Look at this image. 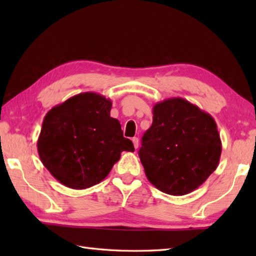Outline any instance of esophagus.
<instances>
[{
	"instance_id": "34e87169",
	"label": "esophagus",
	"mask_w": 256,
	"mask_h": 256,
	"mask_svg": "<svg viewBox=\"0 0 256 256\" xmlns=\"http://www.w3.org/2000/svg\"><path fill=\"white\" fill-rule=\"evenodd\" d=\"M132 142L134 144V148H138V138H132Z\"/></svg>"
}]
</instances>
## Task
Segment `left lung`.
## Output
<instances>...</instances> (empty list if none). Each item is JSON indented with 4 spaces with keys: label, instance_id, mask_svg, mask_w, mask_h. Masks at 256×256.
<instances>
[{
    "label": "left lung",
    "instance_id": "8db88e82",
    "mask_svg": "<svg viewBox=\"0 0 256 256\" xmlns=\"http://www.w3.org/2000/svg\"><path fill=\"white\" fill-rule=\"evenodd\" d=\"M221 140L214 118L182 98L156 103L138 155L146 177L160 192L184 196L219 165Z\"/></svg>",
    "mask_w": 256,
    "mask_h": 256
}]
</instances>
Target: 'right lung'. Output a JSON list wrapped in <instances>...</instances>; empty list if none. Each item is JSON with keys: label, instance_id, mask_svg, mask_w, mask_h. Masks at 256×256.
I'll use <instances>...</instances> for the list:
<instances>
[{"label": "right lung", "instance_id": "obj_1", "mask_svg": "<svg viewBox=\"0 0 256 256\" xmlns=\"http://www.w3.org/2000/svg\"><path fill=\"white\" fill-rule=\"evenodd\" d=\"M112 102L96 92L74 96L48 111L37 150L64 186L86 189L101 182L123 150L134 152L121 124L110 116Z\"/></svg>", "mask_w": 256, "mask_h": 256}]
</instances>
